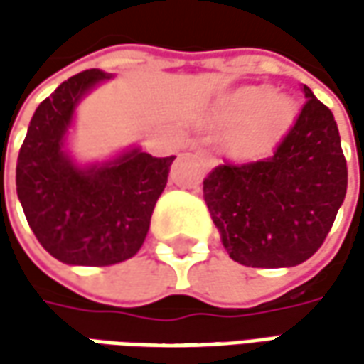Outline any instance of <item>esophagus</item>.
Instances as JSON below:
<instances>
[{
	"label": "esophagus",
	"instance_id": "obj_1",
	"mask_svg": "<svg viewBox=\"0 0 364 364\" xmlns=\"http://www.w3.org/2000/svg\"><path fill=\"white\" fill-rule=\"evenodd\" d=\"M196 158L203 161L206 168H210V166L215 164V158H213L206 149H196Z\"/></svg>",
	"mask_w": 364,
	"mask_h": 364
}]
</instances>
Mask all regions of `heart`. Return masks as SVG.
<instances>
[{"label":"heart","mask_w":364,"mask_h":364,"mask_svg":"<svg viewBox=\"0 0 364 364\" xmlns=\"http://www.w3.org/2000/svg\"><path fill=\"white\" fill-rule=\"evenodd\" d=\"M294 115V103L284 95L267 97V89L249 87L235 92L227 105V117L232 123H243L254 117L239 139L245 156H255L273 141L282 127Z\"/></svg>","instance_id":"obj_1"}]
</instances>
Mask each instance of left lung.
<instances>
[{"instance_id": "left-lung-1", "label": "left lung", "mask_w": 364, "mask_h": 364, "mask_svg": "<svg viewBox=\"0 0 364 364\" xmlns=\"http://www.w3.org/2000/svg\"><path fill=\"white\" fill-rule=\"evenodd\" d=\"M306 103L272 158L218 166L204 203L232 261L294 267L324 243L346 196V160L334 115L306 85Z\"/></svg>"}]
</instances>
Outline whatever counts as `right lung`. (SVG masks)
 Segmentation results:
<instances>
[{
    "mask_svg": "<svg viewBox=\"0 0 364 364\" xmlns=\"http://www.w3.org/2000/svg\"><path fill=\"white\" fill-rule=\"evenodd\" d=\"M113 75L78 73L44 99L26 133L16 188L36 239L66 265L105 267L133 257L174 161L137 146L105 161L78 164L66 149L78 103Z\"/></svg>",
    "mask_w": 364,
    "mask_h": 364,
    "instance_id": "obj_1",
    "label": "right lung"
}]
</instances>
